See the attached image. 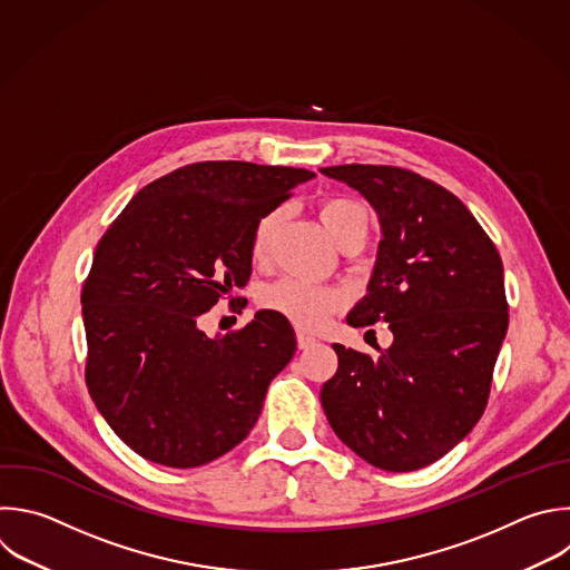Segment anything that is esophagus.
<instances>
[{
    "instance_id": "34e87169",
    "label": "esophagus",
    "mask_w": 570,
    "mask_h": 570,
    "mask_svg": "<svg viewBox=\"0 0 570 570\" xmlns=\"http://www.w3.org/2000/svg\"><path fill=\"white\" fill-rule=\"evenodd\" d=\"M315 344V337H311V335H306V333H297V346L299 348H308V346H313Z\"/></svg>"
}]
</instances>
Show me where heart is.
<instances>
[{
    "label": "heart",
    "instance_id": "b5f03b06",
    "mask_svg": "<svg viewBox=\"0 0 570 570\" xmlns=\"http://www.w3.org/2000/svg\"><path fill=\"white\" fill-rule=\"evenodd\" d=\"M317 215L326 233L340 244L351 233H366L368 230V210L362 202L353 197H326L317 206ZM279 224V213H266L253 230L250 250L255 259H262L271 246L275 228ZM262 306L266 311H275L293 322L297 328L313 331L317 328L333 311H337L344 302V295L328 286H313L297 279H279L271 284L262 297Z\"/></svg>",
    "mask_w": 570,
    "mask_h": 570
}]
</instances>
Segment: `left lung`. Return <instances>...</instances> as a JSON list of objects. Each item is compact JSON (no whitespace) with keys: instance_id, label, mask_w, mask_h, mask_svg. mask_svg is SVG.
Here are the masks:
<instances>
[{"instance_id":"8db88e82","label":"left lung","mask_w":570,"mask_h":570,"mask_svg":"<svg viewBox=\"0 0 570 570\" xmlns=\"http://www.w3.org/2000/svg\"><path fill=\"white\" fill-rule=\"evenodd\" d=\"M373 206L383 239L351 326L390 322L375 360L333 344L320 399L337 439L387 472L421 470L479 423L508 331L503 264L485 230L439 183L394 165H335Z\"/></svg>"}]
</instances>
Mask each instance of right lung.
I'll return each instance as SVG.
<instances>
[{"label": "right lung", "mask_w": 570, "mask_h": 570, "mask_svg": "<svg viewBox=\"0 0 570 570\" xmlns=\"http://www.w3.org/2000/svg\"><path fill=\"white\" fill-rule=\"evenodd\" d=\"M313 176L246 160L185 165L145 185L100 237L80 295L85 381L142 459L199 468L255 428L295 353L291 322L259 311L244 328L208 337L199 320L248 282L255 224Z\"/></svg>", "instance_id": "obj_1"}]
</instances>
